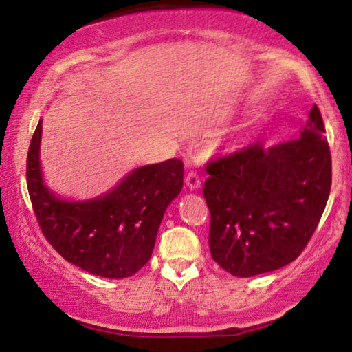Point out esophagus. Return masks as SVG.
I'll use <instances>...</instances> for the list:
<instances>
[{"mask_svg":"<svg viewBox=\"0 0 352 352\" xmlns=\"http://www.w3.org/2000/svg\"><path fill=\"white\" fill-rule=\"evenodd\" d=\"M186 186L189 187L190 190H195L200 187V177L195 171H189L186 176Z\"/></svg>","mask_w":352,"mask_h":352,"instance_id":"34e87169","label":"esophagus"}]
</instances>
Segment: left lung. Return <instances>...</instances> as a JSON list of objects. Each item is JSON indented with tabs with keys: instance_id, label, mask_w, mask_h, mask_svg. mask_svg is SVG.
Here are the masks:
<instances>
[{
	"instance_id": "left-lung-1",
	"label": "left lung",
	"mask_w": 352,
	"mask_h": 352,
	"mask_svg": "<svg viewBox=\"0 0 352 352\" xmlns=\"http://www.w3.org/2000/svg\"><path fill=\"white\" fill-rule=\"evenodd\" d=\"M324 133L314 104L298 139L269 148L254 142L206 163L210 252L224 271L253 277L300 256L330 195Z\"/></svg>"
}]
</instances>
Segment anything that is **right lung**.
Listing matches in <instances>:
<instances>
[{
  "label": "right lung",
  "mask_w": 352,
  "mask_h": 352,
  "mask_svg": "<svg viewBox=\"0 0 352 352\" xmlns=\"http://www.w3.org/2000/svg\"><path fill=\"white\" fill-rule=\"evenodd\" d=\"M41 123L28 147L27 187L43 235L62 258L94 276L136 274L151 259L163 214L182 189V162L136 168L107 194L69 201L43 182Z\"/></svg>",
  "instance_id": "obj_1"
}]
</instances>
